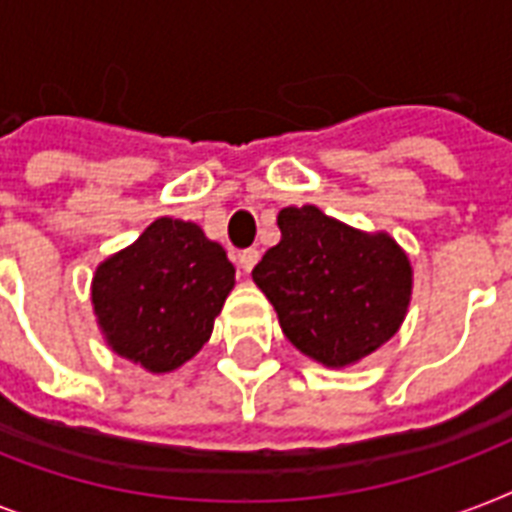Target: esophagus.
Instances as JSON below:
<instances>
[{"instance_id":"34e87169","label":"esophagus","mask_w":512,"mask_h":512,"mask_svg":"<svg viewBox=\"0 0 512 512\" xmlns=\"http://www.w3.org/2000/svg\"><path fill=\"white\" fill-rule=\"evenodd\" d=\"M257 260H260V252H257V249H241L239 252V268L244 273L252 271L257 265Z\"/></svg>"}]
</instances>
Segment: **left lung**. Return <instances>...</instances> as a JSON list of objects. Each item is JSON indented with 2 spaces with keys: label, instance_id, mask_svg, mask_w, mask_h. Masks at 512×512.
Here are the masks:
<instances>
[{
  "label": "left lung",
  "instance_id": "left-lung-1",
  "mask_svg": "<svg viewBox=\"0 0 512 512\" xmlns=\"http://www.w3.org/2000/svg\"><path fill=\"white\" fill-rule=\"evenodd\" d=\"M279 231L252 279L297 350L345 366L396 335L412 268L388 233H361L311 204L281 209Z\"/></svg>",
  "mask_w": 512,
  "mask_h": 512
}]
</instances>
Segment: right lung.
Wrapping results in <instances>:
<instances>
[{"mask_svg":"<svg viewBox=\"0 0 512 512\" xmlns=\"http://www.w3.org/2000/svg\"><path fill=\"white\" fill-rule=\"evenodd\" d=\"M236 268L196 223L159 217L92 279V305L119 356L170 372L212 335Z\"/></svg>","mask_w":512,"mask_h":512,"instance_id":"right-lung-1","label":"right lung"}]
</instances>
